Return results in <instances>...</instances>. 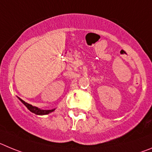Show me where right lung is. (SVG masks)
I'll list each match as a JSON object with an SVG mask.
<instances>
[{
  "label": "right lung",
  "instance_id": "add662e5",
  "mask_svg": "<svg viewBox=\"0 0 152 152\" xmlns=\"http://www.w3.org/2000/svg\"><path fill=\"white\" fill-rule=\"evenodd\" d=\"M18 98L20 99V102H21L27 108H28V110H29L30 111L32 112V113H35V114H37V115H46V114H48V113L54 111L56 109V108H53V109H51V110H42V109L39 108V107H37L32 106V105L26 103V102H24L23 100L20 99V98Z\"/></svg>",
  "mask_w": 152,
  "mask_h": 152
}]
</instances>
